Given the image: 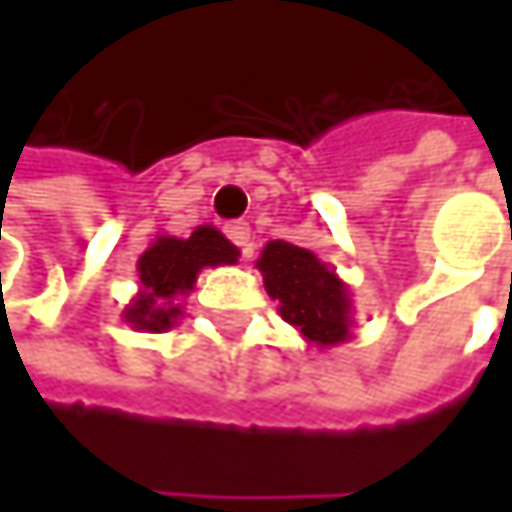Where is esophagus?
<instances>
[{
  "label": "esophagus",
  "instance_id": "esophagus-1",
  "mask_svg": "<svg viewBox=\"0 0 512 512\" xmlns=\"http://www.w3.org/2000/svg\"><path fill=\"white\" fill-rule=\"evenodd\" d=\"M225 234H228V240H231L234 246H240V249H243V255H249V246H252V228H249L246 222H231V225L225 228Z\"/></svg>",
  "mask_w": 512,
  "mask_h": 512
}]
</instances>
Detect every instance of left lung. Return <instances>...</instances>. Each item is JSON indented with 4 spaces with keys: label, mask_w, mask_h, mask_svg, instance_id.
Listing matches in <instances>:
<instances>
[{
    "label": "left lung",
    "mask_w": 512,
    "mask_h": 512,
    "mask_svg": "<svg viewBox=\"0 0 512 512\" xmlns=\"http://www.w3.org/2000/svg\"><path fill=\"white\" fill-rule=\"evenodd\" d=\"M255 266L266 293L278 302V314L308 347L332 350L353 338V296L329 263L287 240H269Z\"/></svg>",
    "instance_id": "obj_1"
}]
</instances>
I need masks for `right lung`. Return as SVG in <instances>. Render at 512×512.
Wrapping results in <instances>:
<instances>
[{
    "instance_id": "right-lung-1",
    "label": "right lung",
    "mask_w": 512,
    "mask_h": 512,
    "mask_svg": "<svg viewBox=\"0 0 512 512\" xmlns=\"http://www.w3.org/2000/svg\"><path fill=\"white\" fill-rule=\"evenodd\" d=\"M240 249L213 225H198L186 240L159 234L139 255V293L121 311L136 332H168L183 317V302L201 269L237 263Z\"/></svg>"
}]
</instances>
